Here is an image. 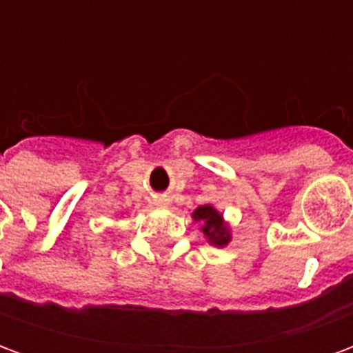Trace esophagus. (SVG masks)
<instances>
[{"instance_id": "esophagus-1", "label": "esophagus", "mask_w": 353, "mask_h": 353, "mask_svg": "<svg viewBox=\"0 0 353 353\" xmlns=\"http://www.w3.org/2000/svg\"><path fill=\"white\" fill-rule=\"evenodd\" d=\"M154 206H166L168 204V199H164V196H157V199L153 200Z\"/></svg>"}]
</instances>
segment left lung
<instances>
[{
    "mask_svg": "<svg viewBox=\"0 0 353 353\" xmlns=\"http://www.w3.org/2000/svg\"><path fill=\"white\" fill-rule=\"evenodd\" d=\"M194 221L202 223V232L206 234L208 240L212 242V244L219 245H227L230 242V232L227 229V225L223 223L221 214L214 210L212 206H199L194 210Z\"/></svg>",
    "mask_w": 353,
    "mask_h": 353,
    "instance_id": "obj_1",
    "label": "left lung"
}]
</instances>
